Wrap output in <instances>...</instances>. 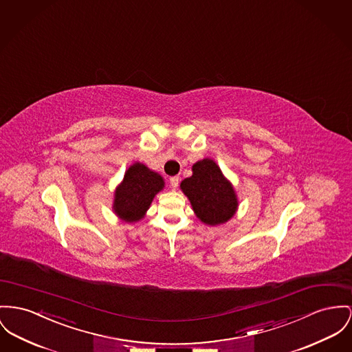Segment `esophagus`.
Segmentation results:
<instances>
[{"label": "esophagus", "mask_w": 352, "mask_h": 352, "mask_svg": "<svg viewBox=\"0 0 352 352\" xmlns=\"http://www.w3.org/2000/svg\"><path fill=\"white\" fill-rule=\"evenodd\" d=\"M179 183H180V177L179 176H173V177L169 179V184H170L172 189H176V188L179 187Z\"/></svg>", "instance_id": "34e87169"}]
</instances>
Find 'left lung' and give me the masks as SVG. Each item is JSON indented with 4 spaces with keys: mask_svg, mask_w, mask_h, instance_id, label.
<instances>
[{
    "mask_svg": "<svg viewBox=\"0 0 352 352\" xmlns=\"http://www.w3.org/2000/svg\"><path fill=\"white\" fill-rule=\"evenodd\" d=\"M193 175L180 187L193 207L196 216L206 224L217 226L230 220L237 210L234 188L224 179L220 168L210 159L197 162Z\"/></svg>",
    "mask_w": 352,
    "mask_h": 352,
    "instance_id": "1",
    "label": "left lung"
}]
</instances>
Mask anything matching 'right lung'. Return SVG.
<instances>
[{"label":"right lung","mask_w":352,"mask_h":352,"mask_svg":"<svg viewBox=\"0 0 352 352\" xmlns=\"http://www.w3.org/2000/svg\"><path fill=\"white\" fill-rule=\"evenodd\" d=\"M164 187L163 177L145 165H132L115 195V212L128 223L138 221L149 208L155 195Z\"/></svg>","instance_id":"right-lung-1"}]
</instances>
